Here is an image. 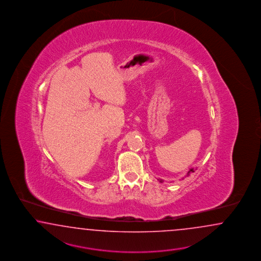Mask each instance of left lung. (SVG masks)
Segmentation results:
<instances>
[{"label": "left lung", "mask_w": 261, "mask_h": 261, "mask_svg": "<svg viewBox=\"0 0 261 261\" xmlns=\"http://www.w3.org/2000/svg\"><path fill=\"white\" fill-rule=\"evenodd\" d=\"M191 172H195V171H194V169H193V168H192V169H190V171H189V172H188V173H187V176H189V174H190ZM162 179H161V182H162Z\"/></svg>", "instance_id": "obj_1"}]
</instances>
